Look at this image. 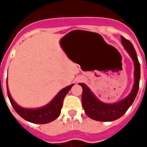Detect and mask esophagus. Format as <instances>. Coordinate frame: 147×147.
Segmentation results:
<instances>
[{"label": "esophagus", "mask_w": 147, "mask_h": 147, "mask_svg": "<svg viewBox=\"0 0 147 147\" xmlns=\"http://www.w3.org/2000/svg\"><path fill=\"white\" fill-rule=\"evenodd\" d=\"M80 80H79V79H78V80H76V82H79Z\"/></svg>", "instance_id": "34e87169"}]
</instances>
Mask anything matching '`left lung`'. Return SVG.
I'll return each instance as SVG.
<instances>
[{"label":"left lung","instance_id":"1","mask_svg":"<svg viewBox=\"0 0 147 147\" xmlns=\"http://www.w3.org/2000/svg\"><path fill=\"white\" fill-rule=\"evenodd\" d=\"M122 45L132 59L135 66L134 71V85L132 90L125 98L116 103H104L101 102L96 96L91 92L89 87L84 83H80L83 88L82 94V104L83 109L86 114L93 120L98 121H113L117 120L125 113L131 105H132L134 100L136 98L139 87L140 80V64L137 57L136 49L133 46L132 43L121 36Z\"/></svg>","mask_w":147,"mask_h":147}]
</instances>
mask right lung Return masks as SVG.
<instances>
[{"mask_svg": "<svg viewBox=\"0 0 147 147\" xmlns=\"http://www.w3.org/2000/svg\"><path fill=\"white\" fill-rule=\"evenodd\" d=\"M74 84L64 87L58 93L55 98L49 104L38 109H25L18 105L11 98L7 85V92L12 107L22 118L34 123H47L56 120L61 114L63 101Z\"/></svg>", "mask_w": 147, "mask_h": 147, "instance_id": "right-lung-1", "label": "right lung"}]
</instances>
